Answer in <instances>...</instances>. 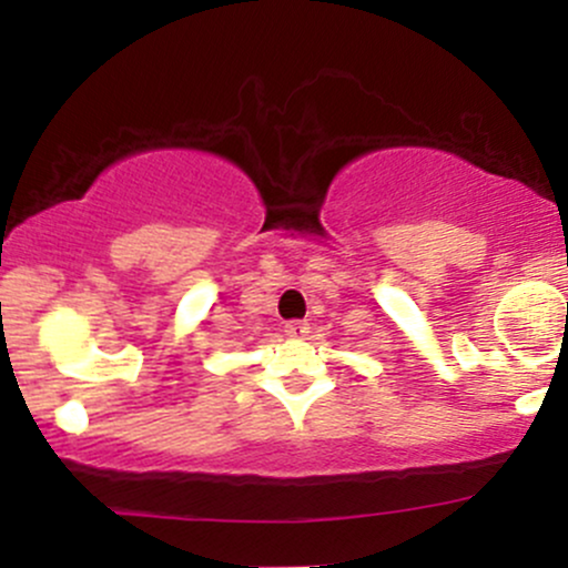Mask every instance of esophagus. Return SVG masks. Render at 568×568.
<instances>
[{
    "label": "esophagus",
    "mask_w": 568,
    "mask_h": 568,
    "mask_svg": "<svg viewBox=\"0 0 568 568\" xmlns=\"http://www.w3.org/2000/svg\"><path fill=\"white\" fill-rule=\"evenodd\" d=\"M306 334H310V323H304V321H291V323H285V336H291V338H304Z\"/></svg>",
    "instance_id": "obj_1"
}]
</instances>
